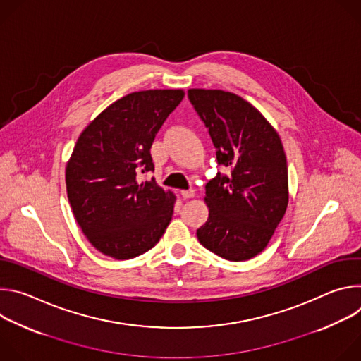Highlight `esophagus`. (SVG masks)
<instances>
[{"label": "esophagus", "mask_w": 361, "mask_h": 361, "mask_svg": "<svg viewBox=\"0 0 361 361\" xmlns=\"http://www.w3.org/2000/svg\"><path fill=\"white\" fill-rule=\"evenodd\" d=\"M181 195H183L184 198H191V197H194V190H191V188H188V190H181Z\"/></svg>", "instance_id": "1"}]
</instances>
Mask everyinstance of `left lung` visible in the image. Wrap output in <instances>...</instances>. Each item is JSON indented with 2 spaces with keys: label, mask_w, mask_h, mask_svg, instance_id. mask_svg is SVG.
I'll list each match as a JSON object with an SVG mask.
<instances>
[{
  "label": "left lung",
  "mask_w": 361,
  "mask_h": 361,
  "mask_svg": "<svg viewBox=\"0 0 361 361\" xmlns=\"http://www.w3.org/2000/svg\"><path fill=\"white\" fill-rule=\"evenodd\" d=\"M188 99L216 147L217 174L205 184L210 214L198 241L230 262L262 252L288 204L287 160L277 131L241 97L221 90H188Z\"/></svg>",
  "instance_id": "8db88e82"
}]
</instances>
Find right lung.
Wrapping results in <instances>:
<instances>
[{"label":"right lung","instance_id":"add662e5","mask_svg":"<svg viewBox=\"0 0 361 361\" xmlns=\"http://www.w3.org/2000/svg\"><path fill=\"white\" fill-rule=\"evenodd\" d=\"M184 98L183 90L131 92L81 133L66 170L68 201L88 241L128 260L156 245L171 221L176 197L154 178L156 134Z\"/></svg>","mask_w":361,"mask_h":361}]
</instances>
